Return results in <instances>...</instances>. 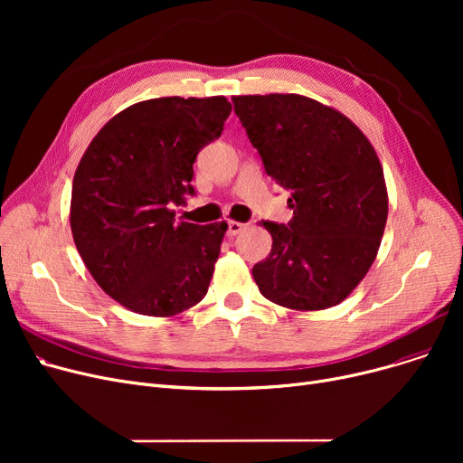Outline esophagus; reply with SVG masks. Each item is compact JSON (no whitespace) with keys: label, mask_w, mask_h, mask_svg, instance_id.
<instances>
[{"label":"esophagus","mask_w":463,"mask_h":463,"mask_svg":"<svg viewBox=\"0 0 463 463\" xmlns=\"http://www.w3.org/2000/svg\"><path fill=\"white\" fill-rule=\"evenodd\" d=\"M246 229V225L244 223H240V222H229V227H227V234L232 238V236H236V234H240L241 231Z\"/></svg>","instance_id":"1"}]
</instances>
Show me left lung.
Wrapping results in <instances>:
<instances>
[{
  "label": "left lung",
  "instance_id": "left-lung-1",
  "mask_svg": "<svg viewBox=\"0 0 463 463\" xmlns=\"http://www.w3.org/2000/svg\"><path fill=\"white\" fill-rule=\"evenodd\" d=\"M264 170L290 191L293 219L262 222L272 251L253 266L270 302L319 311L344 302L372 269L388 193L372 142L339 110L298 93L234 95Z\"/></svg>",
  "mask_w": 463,
  "mask_h": 463
}]
</instances>
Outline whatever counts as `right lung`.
<instances>
[{"label": "right lung", "mask_w": 463, "mask_h": 463, "mask_svg": "<svg viewBox=\"0 0 463 463\" xmlns=\"http://www.w3.org/2000/svg\"><path fill=\"white\" fill-rule=\"evenodd\" d=\"M227 97H159L110 118L86 148L71 193L75 246L124 307L173 317L208 290L227 222L176 223L194 189L193 163L223 131Z\"/></svg>", "instance_id": "right-lung-1"}]
</instances>
